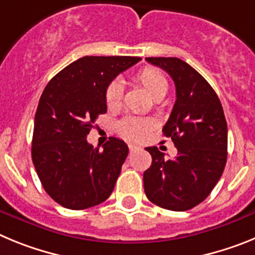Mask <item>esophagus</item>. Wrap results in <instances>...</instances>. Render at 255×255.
<instances>
[{"label": "esophagus", "mask_w": 255, "mask_h": 255, "mask_svg": "<svg viewBox=\"0 0 255 255\" xmlns=\"http://www.w3.org/2000/svg\"><path fill=\"white\" fill-rule=\"evenodd\" d=\"M138 149H139L138 145H132V144H130V145H129V150H130V153L135 152V150H138Z\"/></svg>", "instance_id": "34e87169"}]
</instances>
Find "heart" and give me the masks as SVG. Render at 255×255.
I'll list each match as a JSON object with an SVG mask.
<instances>
[{
    "mask_svg": "<svg viewBox=\"0 0 255 255\" xmlns=\"http://www.w3.org/2000/svg\"><path fill=\"white\" fill-rule=\"evenodd\" d=\"M135 80L154 98H163L168 89L167 78L161 70L155 67H144L139 73L135 74ZM124 97V87L119 80H114L107 85L105 92V101L108 108L120 107ZM153 121L148 119H138V117H126L120 121L117 130L123 136L130 140H143L147 138L150 129L153 128Z\"/></svg>",
    "mask_w": 255,
    "mask_h": 255,
    "instance_id": "heart-1",
    "label": "heart"
}]
</instances>
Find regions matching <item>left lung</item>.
I'll return each instance as SVG.
<instances>
[{
  "instance_id": "left-lung-1",
  "label": "left lung",
  "mask_w": 255,
  "mask_h": 255,
  "mask_svg": "<svg viewBox=\"0 0 255 255\" xmlns=\"http://www.w3.org/2000/svg\"><path fill=\"white\" fill-rule=\"evenodd\" d=\"M149 64L170 74L176 101L164 136L172 139L177 155L164 158L157 147H148L152 164L143 175L144 191L155 206L188 211L213 190L226 166L227 123L213 88L185 61L177 57H147Z\"/></svg>"
}]
</instances>
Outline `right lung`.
Wrapping results in <instances>:
<instances>
[{"label":"right lung","mask_w":255,"mask_h":255,"mask_svg":"<svg viewBox=\"0 0 255 255\" xmlns=\"http://www.w3.org/2000/svg\"><path fill=\"white\" fill-rule=\"evenodd\" d=\"M141 58L85 56L61 70L40 96L31 159L47 194L60 206L85 209L111 195L129 148L111 136L103 150L87 141L107 112L106 88Z\"/></svg>","instance_id":"obj_1"}]
</instances>
